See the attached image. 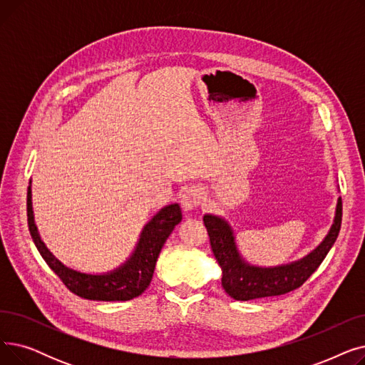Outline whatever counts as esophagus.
<instances>
[{
  "label": "esophagus",
  "mask_w": 365,
  "mask_h": 365,
  "mask_svg": "<svg viewBox=\"0 0 365 365\" xmlns=\"http://www.w3.org/2000/svg\"><path fill=\"white\" fill-rule=\"evenodd\" d=\"M202 200H204V192L197 186L186 187L183 192H182V195H180V204L186 210V212H189V210H194L195 207L201 205Z\"/></svg>",
  "instance_id": "esophagus-1"
}]
</instances>
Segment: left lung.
<instances>
[{"label":"left lung","mask_w":365,"mask_h":365,"mask_svg":"<svg viewBox=\"0 0 365 365\" xmlns=\"http://www.w3.org/2000/svg\"><path fill=\"white\" fill-rule=\"evenodd\" d=\"M204 225L210 237L213 255L222 267L223 290L235 300H253L281 296L293 292L308 279L327 256L337 240L341 225V198L327 237L308 256L289 264L262 267L247 263L237 248L235 235L229 223L215 215H205Z\"/></svg>","instance_id":"left-lung-1"}]
</instances>
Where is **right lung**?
<instances>
[{
    "label": "right lung",
    "mask_w": 365,
    "mask_h": 365,
    "mask_svg": "<svg viewBox=\"0 0 365 365\" xmlns=\"http://www.w3.org/2000/svg\"><path fill=\"white\" fill-rule=\"evenodd\" d=\"M26 212L28 226L34 244L46 263L50 266V269L62 279V282L73 294L83 299L101 302H124L140 296L150 284L153 269H155V263L164 242L173 232L175 226L182 222V210L179 204H170L161 208L145 225L139 242L125 263L110 272L93 275L71 269L59 259H56L46 247L34 222L31 185L28 186Z\"/></svg>",
    "instance_id": "1"
}]
</instances>
